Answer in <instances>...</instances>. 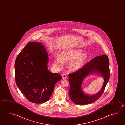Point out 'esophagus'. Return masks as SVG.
Instances as JSON below:
<instances>
[{"mask_svg": "<svg viewBox=\"0 0 125 125\" xmlns=\"http://www.w3.org/2000/svg\"><path fill=\"white\" fill-rule=\"evenodd\" d=\"M62 78L63 79H66V78H67V76L65 74H64L63 75H62Z\"/></svg>", "mask_w": 125, "mask_h": 125, "instance_id": "34e87169", "label": "esophagus"}]
</instances>
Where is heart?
I'll return each mask as SVG.
<instances>
[{
  "mask_svg": "<svg viewBox=\"0 0 125 125\" xmlns=\"http://www.w3.org/2000/svg\"><path fill=\"white\" fill-rule=\"evenodd\" d=\"M81 50H70L61 52L60 57H55L54 63L59 67H62L64 63H69L68 68L72 71L80 69L87 59L86 53H82Z\"/></svg>",
  "mask_w": 125,
  "mask_h": 125,
  "instance_id": "heart-1",
  "label": "heart"
}]
</instances>
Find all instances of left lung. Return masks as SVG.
Listing matches in <instances>:
<instances>
[{
  "label": "left lung",
  "mask_w": 125,
  "mask_h": 125,
  "mask_svg": "<svg viewBox=\"0 0 125 125\" xmlns=\"http://www.w3.org/2000/svg\"><path fill=\"white\" fill-rule=\"evenodd\" d=\"M96 72L104 78L102 90L97 94L88 96L82 90L83 79L89 74ZM68 81L70 84L69 94L71 100L78 105L92 104L101 96L105 89L110 78L109 61L106 55L99 56L91 60L82 68L69 75Z\"/></svg>",
  "instance_id": "obj_1"
}]
</instances>
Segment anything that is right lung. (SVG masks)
I'll return each mask as SVG.
<instances>
[{"label": "right lung", "mask_w": 125, "mask_h": 125, "mask_svg": "<svg viewBox=\"0 0 125 125\" xmlns=\"http://www.w3.org/2000/svg\"><path fill=\"white\" fill-rule=\"evenodd\" d=\"M48 55L42 43L29 42L19 53L15 62L17 86L31 102H47L61 79L58 73L48 70Z\"/></svg>", "instance_id": "add662e5"}]
</instances>
